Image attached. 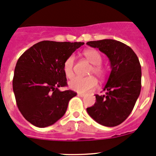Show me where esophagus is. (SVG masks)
I'll return each mask as SVG.
<instances>
[{
	"instance_id": "34e87169",
	"label": "esophagus",
	"mask_w": 156,
	"mask_h": 156,
	"mask_svg": "<svg viewBox=\"0 0 156 156\" xmlns=\"http://www.w3.org/2000/svg\"><path fill=\"white\" fill-rule=\"evenodd\" d=\"M78 95L81 97H84V96H85V94H82V93H78Z\"/></svg>"
}]
</instances>
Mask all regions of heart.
<instances>
[{
  "instance_id": "1",
  "label": "heart",
  "mask_w": 156,
  "mask_h": 156,
  "mask_svg": "<svg viewBox=\"0 0 156 156\" xmlns=\"http://www.w3.org/2000/svg\"><path fill=\"white\" fill-rule=\"evenodd\" d=\"M83 54L89 62L93 64L88 71V75H96L100 80H103L106 76V69L100 63L102 62L101 55L97 50L94 49H87L83 52ZM74 65H75V56L71 55L65 60L63 63V72L66 76L72 78L74 76ZM69 85L70 88L79 93H85L94 89L97 85V80L93 75L84 77H75L69 81Z\"/></svg>"
}]
</instances>
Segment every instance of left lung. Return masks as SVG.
I'll use <instances>...</instances> for the list:
<instances>
[{
    "mask_svg": "<svg viewBox=\"0 0 156 156\" xmlns=\"http://www.w3.org/2000/svg\"><path fill=\"white\" fill-rule=\"evenodd\" d=\"M87 45L108 56L111 73L103 95L96 94V103L87 112L97 123L106 127L122 124L133 110L141 90V66L130 47L112 39L88 41Z\"/></svg>",
    "mask_w": 156,
    "mask_h": 156,
    "instance_id": "obj_1",
    "label": "left lung"
}]
</instances>
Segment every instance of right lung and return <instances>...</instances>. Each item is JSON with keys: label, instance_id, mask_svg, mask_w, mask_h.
I'll return each mask as SVG.
<instances>
[{"label": "right lung", "instance_id": "obj_1", "mask_svg": "<svg viewBox=\"0 0 156 156\" xmlns=\"http://www.w3.org/2000/svg\"><path fill=\"white\" fill-rule=\"evenodd\" d=\"M83 42L43 41L19 58L14 70L12 89L23 117L38 127L53 125L64 115L75 91H60L67 86L63 72L66 59Z\"/></svg>", "mask_w": 156, "mask_h": 156}]
</instances>
